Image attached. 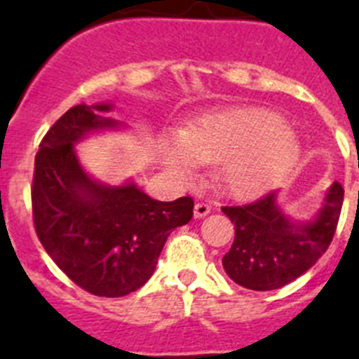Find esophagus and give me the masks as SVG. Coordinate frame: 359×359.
<instances>
[{"instance_id":"34e87169","label":"esophagus","mask_w":359,"mask_h":359,"mask_svg":"<svg viewBox=\"0 0 359 359\" xmlns=\"http://www.w3.org/2000/svg\"><path fill=\"white\" fill-rule=\"evenodd\" d=\"M210 214V205H207V203H196V207H194V215L196 217H205V215Z\"/></svg>"}]
</instances>
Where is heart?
I'll list each match as a JSON object with an SVG mask.
<instances>
[{"instance_id":"heart-1","label":"heart","mask_w":359,"mask_h":359,"mask_svg":"<svg viewBox=\"0 0 359 359\" xmlns=\"http://www.w3.org/2000/svg\"><path fill=\"white\" fill-rule=\"evenodd\" d=\"M169 169L192 176L196 161L217 165V180L236 196L264 190L297 160L287 122L261 107H231L187 123L180 140L163 144Z\"/></svg>"}]
</instances>
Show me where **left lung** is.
<instances>
[{
    "mask_svg": "<svg viewBox=\"0 0 359 359\" xmlns=\"http://www.w3.org/2000/svg\"><path fill=\"white\" fill-rule=\"evenodd\" d=\"M277 196L271 190L246 205L221 207L236 228L223 268L231 280L253 291L278 290L306 273L327 252L344 205V187L334 182L318 215L293 223L278 208Z\"/></svg>",
    "mask_w": 359,
    "mask_h": 359,
    "instance_id": "left-lung-1",
    "label": "left lung"
}]
</instances>
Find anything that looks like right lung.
<instances>
[{
  "label": "right lung",
  "mask_w": 359,
  "mask_h": 359,
  "mask_svg": "<svg viewBox=\"0 0 359 359\" xmlns=\"http://www.w3.org/2000/svg\"><path fill=\"white\" fill-rule=\"evenodd\" d=\"M111 104H79L39 144L32 182V217L43 248L79 287L126 297L156 268L170 231L192 219L194 199L156 201L135 183L107 187L82 170L73 144L86 133L116 128Z\"/></svg>",
  "instance_id": "1"
}]
</instances>
